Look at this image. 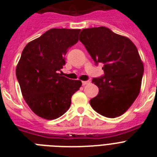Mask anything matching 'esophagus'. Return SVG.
Masks as SVG:
<instances>
[{
  "label": "esophagus",
  "mask_w": 157,
  "mask_h": 157,
  "mask_svg": "<svg viewBox=\"0 0 157 157\" xmlns=\"http://www.w3.org/2000/svg\"><path fill=\"white\" fill-rule=\"evenodd\" d=\"M82 86H86L90 83V81H82Z\"/></svg>",
  "instance_id": "esophagus-1"
}]
</instances>
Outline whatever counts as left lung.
Segmentation results:
<instances>
[{
	"label": "left lung",
	"instance_id": "8db88e82",
	"mask_svg": "<svg viewBox=\"0 0 157 157\" xmlns=\"http://www.w3.org/2000/svg\"><path fill=\"white\" fill-rule=\"evenodd\" d=\"M79 41L96 64H104L105 75L92 80L99 94L90 101L91 107L105 117L121 116L134 103L141 89L144 66L135 45L105 27L83 29Z\"/></svg>",
	"mask_w": 157,
	"mask_h": 157
}]
</instances>
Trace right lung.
<instances>
[{
    "instance_id": "right-lung-1",
    "label": "right lung",
    "mask_w": 157,
    "mask_h": 157,
    "mask_svg": "<svg viewBox=\"0 0 157 157\" xmlns=\"http://www.w3.org/2000/svg\"><path fill=\"white\" fill-rule=\"evenodd\" d=\"M80 29H50L23 48L16 74L25 101L37 116L55 120L68 110L82 86L58 73L67 49L78 41Z\"/></svg>"
}]
</instances>
